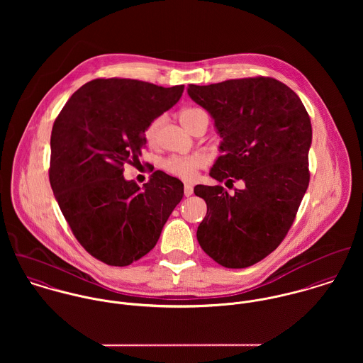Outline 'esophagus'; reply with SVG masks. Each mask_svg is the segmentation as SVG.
Segmentation results:
<instances>
[{
    "mask_svg": "<svg viewBox=\"0 0 363 363\" xmlns=\"http://www.w3.org/2000/svg\"><path fill=\"white\" fill-rule=\"evenodd\" d=\"M193 194V187L190 184H184V196L190 197Z\"/></svg>",
    "mask_w": 363,
    "mask_h": 363,
    "instance_id": "esophagus-1",
    "label": "esophagus"
}]
</instances>
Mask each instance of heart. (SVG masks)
<instances>
[{"mask_svg": "<svg viewBox=\"0 0 363 363\" xmlns=\"http://www.w3.org/2000/svg\"><path fill=\"white\" fill-rule=\"evenodd\" d=\"M203 114H206L203 110L196 108V107H189V108H184L180 111V121L190 131L193 123ZM163 121H164V117L159 116L154 118L145 128L144 137L150 145L155 144L157 135H159V130H160ZM204 164H206V159H204V156L201 155L170 156L166 160H163V163H162V166L166 172H169L170 174L180 177L183 180H187V182L193 180L197 176V170L201 169Z\"/></svg>", "mask_w": 363, "mask_h": 363, "instance_id": "obj_1", "label": "heart"}]
</instances>
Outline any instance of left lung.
I'll return each instance as SVG.
<instances>
[{"label":"left lung","instance_id":"left-lung-1","mask_svg":"<svg viewBox=\"0 0 363 363\" xmlns=\"http://www.w3.org/2000/svg\"><path fill=\"white\" fill-rule=\"evenodd\" d=\"M187 94L213 120L220 156L209 176L226 186L194 187L207 203L197 229L201 249L226 268H246L272 253L288 233L309 186L311 124L299 96L274 78L230 79Z\"/></svg>","mask_w":363,"mask_h":363}]
</instances>
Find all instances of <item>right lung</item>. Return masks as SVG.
<instances>
[{"label":"right lung","instance_id":"obj_1","mask_svg":"<svg viewBox=\"0 0 363 363\" xmlns=\"http://www.w3.org/2000/svg\"><path fill=\"white\" fill-rule=\"evenodd\" d=\"M183 91L184 85L94 79L54 121L49 172L54 197L77 240L108 265H130L150 253L183 199V183L162 170L143 189L123 176V164L147 145L148 124L177 104Z\"/></svg>","mask_w":363,"mask_h":363}]
</instances>
